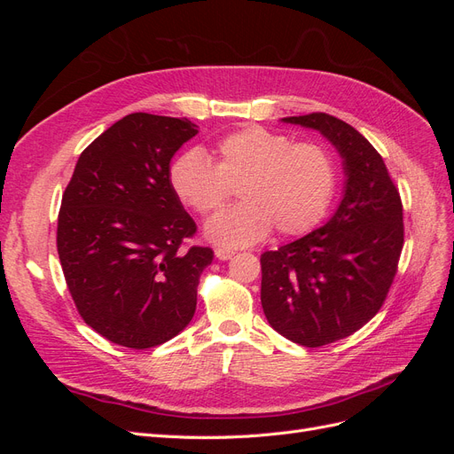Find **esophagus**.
I'll return each mask as SVG.
<instances>
[{
	"mask_svg": "<svg viewBox=\"0 0 454 454\" xmlns=\"http://www.w3.org/2000/svg\"><path fill=\"white\" fill-rule=\"evenodd\" d=\"M232 255H235V252L229 250V248H215V257H217L219 261H227V259H231Z\"/></svg>",
	"mask_w": 454,
	"mask_h": 454,
	"instance_id": "34e87169",
	"label": "esophagus"
}]
</instances>
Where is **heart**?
Wrapping results in <instances>:
<instances>
[{
  "label": "heart",
  "mask_w": 454,
  "mask_h": 454,
  "mask_svg": "<svg viewBox=\"0 0 454 454\" xmlns=\"http://www.w3.org/2000/svg\"><path fill=\"white\" fill-rule=\"evenodd\" d=\"M215 164L200 149H187L172 162L170 187L184 204L210 214L239 185L240 204L217 212L204 235L222 248H244L263 240L272 225L282 237H299L318 225L337 193L333 155L284 132L246 127L214 147Z\"/></svg>",
  "instance_id": "obj_1"
}]
</instances>
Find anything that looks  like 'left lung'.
Masks as SVG:
<instances>
[{
    "mask_svg": "<svg viewBox=\"0 0 454 454\" xmlns=\"http://www.w3.org/2000/svg\"><path fill=\"white\" fill-rule=\"evenodd\" d=\"M282 121L332 142L347 177L325 225L261 255L269 324L316 348L358 332L382 307L403 248V208L382 157L348 122L327 114Z\"/></svg>",
    "mask_w": 454,
    "mask_h": 454,
    "instance_id": "8db88e82",
    "label": "left lung"
}]
</instances>
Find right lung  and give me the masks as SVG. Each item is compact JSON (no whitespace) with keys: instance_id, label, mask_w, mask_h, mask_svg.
I'll return each instance as SVG.
<instances>
[{"instance_id":"obj_1","label":"right lung","mask_w":454,"mask_h":454,"mask_svg":"<svg viewBox=\"0 0 454 454\" xmlns=\"http://www.w3.org/2000/svg\"><path fill=\"white\" fill-rule=\"evenodd\" d=\"M197 125L130 114L81 153L59 214L57 248L74 303L96 333L144 350L187 327L214 252L170 187V160Z\"/></svg>"}]
</instances>
